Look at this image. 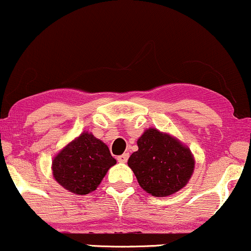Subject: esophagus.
Here are the masks:
<instances>
[{
	"label": "esophagus",
	"mask_w": 251,
	"mask_h": 251,
	"mask_svg": "<svg viewBox=\"0 0 251 251\" xmlns=\"http://www.w3.org/2000/svg\"><path fill=\"white\" fill-rule=\"evenodd\" d=\"M128 158H129V153H123V154H121V156H119L117 157V160H119L120 163H126V160H128Z\"/></svg>",
	"instance_id": "34e87169"
}]
</instances>
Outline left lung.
<instances>
[{
	"instance_id": "8db88e82",
	"label": "left lung",
	"mask_w": 251,
	"mask_h": 251,
	"mask_svg": "<svg viewBox=\"0 0 251 251\" xmlns=\"http://www.w3.org/2000/svg\"><path fill=\"white\" fill-rule=\"evenodd\" d=\"M137 147L129 157L128 166L145 192L153 197H169L186 186L196 166L187 145L171 134L149 128L137 140Z\"/></svg>"
}]
</instances>
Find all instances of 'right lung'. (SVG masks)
<instances>
[{
    "label": "right lung",
    "mask_w": 251,
    "mask_h": 251,
    "mask_svg": "<svg viewBox=\"0 0 251 251\" xmlns=\"http://www.w3.org/2000/svg\"><path fill=\"white\" fill-rule=\"evenodd\" d=\"M115 164L107 145L92 132L83 131L55 154L51 169L60 186L83 196L97 190Z\"/></svg>",
    "instance_id": "obj_1"
}]
</instances>
